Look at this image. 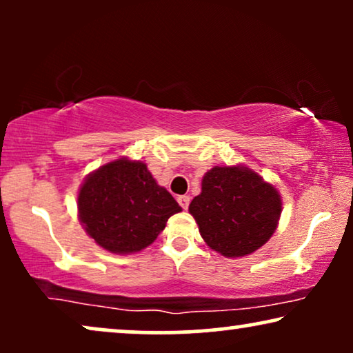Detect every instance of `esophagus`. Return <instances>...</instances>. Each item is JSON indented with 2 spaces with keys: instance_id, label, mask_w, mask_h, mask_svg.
I'll use <instances>...</instances> for the list:
<instances>
[{
  "instance_id": "esophagus-1",
  "label": "esophagus",
  "mask_w": 353,
  "mask_h": 353,
  "mask_svg": "<svg viewBox=\"0 0 353 353\" xmlns=\"http://www.w3.org/2000/svg\"><path fill=\"white\" fill-rule=\"evenodd\" d=\"M190 196H178V204H180L183 209H188V205H190Z\"/></svg>"
}]
</instances>
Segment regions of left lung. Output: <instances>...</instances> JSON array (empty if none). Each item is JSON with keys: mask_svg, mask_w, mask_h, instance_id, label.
<instances>
[{"mask_svg": "<svg viewBox=\"0 0 353 353\" xmlns=\"http://www.w3.org/2000/svg\"><path fill=\"white\" fill-rule=\"evenodd\" d=\"M190 214L209 248L225 257H244L272 238L281 197L248 167H214L202 178Z\"/></svg>", "mask_w": 353, "mask_h": 353, "instance_id": "left-lung-1", "label": "left lung"}]
</instances>
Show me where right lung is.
<instances>
[{
  "mask_svg": "<svg viewBox=\"0 0 353 353\" xmlns=\"http://www.w3.org/2000/svg\"><path fill=\"white\" fill-rule=\"evenodd\" d=\"M180 210L146 163L128 159H117L90 173L79 192V215L86 233L114 254L148 248Z\"/></svg>",
  "mask_w": 353,
  "mask_h": 353,
  "instance_id": "1",
  "label": "right lung"
}]
</instances>
